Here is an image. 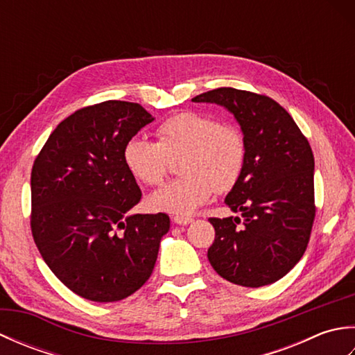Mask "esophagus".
Wrapping results in <instances>:
<instances>
[{
    "instance_id": "1",
    "label": "esophagus",
    "mask_w": 355,
    "mask_h": 355,
    "mask_svg": "<svg viewBox=\"0 0 355 355\" xmlns=\"http://www.w3.org/2000/svg\"><path fill=\"white\" fill-rule=\"evenodd\" d=\"M193 220L189 216H173V223L178 224V225H187L191 224Z\"/></svg>"
}]
</instances>
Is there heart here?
Segmentation results:
<instances>
[{"mask_svg":"<svg viewBox=\"0 0 355 355\" xmlns=\"http://www.w3.org/2000/svg\"><path fill=\"white\" fill-rule=\"evenodd\" d=\"M158 141L132 137L123 148V163L137 182L160 184L169 158H180L183 177L166 183L148 197L154 212L187 216L212 197L232 189L245 163V141L235 126L212 116L183 111L166 119L157 130Z\"/></svg>","mask_w":355,"mask_h":355,"instance_id":"1","label":"heart"}]
</instances>
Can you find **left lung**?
I'll list each match as a JSON object with an SVG mask.
<instances>
[{"label":"left lung","mask_w":355,"mask_h":355,"mask_svg":"<svg viewBox=\"0 0 355 355\" xmlns=\"http://www.w3.org/2000/svg\"><path fill=\"white\" fill-rule=\"evenodd\" d=\"M233 114L245 141V163L224 202L241 218H210V266L232 284L258 288L284 277L305 253L315 215L310 143L267 96L216 88L193 97Z\"/></svg>","instance_id":"8db88e82"}]
</instances>
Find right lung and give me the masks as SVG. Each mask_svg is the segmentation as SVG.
<instances>
[{
  "mask_svg": "<svg viewBox=\"0 0 355 355\" xmlns=\"http://www.w3.org/2000/svg\"><path fill=\"white\" fill-rule=\"evenodd\" d=\"M154 117L134 102L82 108L50 134L32 169V233L65 286L93 302H116L153 273L169 216L130 215L141 198L123 148Z\"/></svg>",
  "mask_w": 355,
  "mask_h": 355,
  "instance_id": "1",
  "label": "right lung"
}]
</instances>
